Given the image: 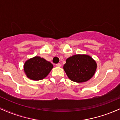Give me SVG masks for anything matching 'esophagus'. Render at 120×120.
Returning <instances> with one entry per match:
<instances>
[{
    "instance_id": "34e87169",
    "label": "esophagus",
    "mask_w": 120,
    "mask_h": 120,
    "mask_svg": "<svg viewBox=\"0 0 120 120\" xmlns=\"http://www.w3.org/2000/svg\"><path fill=\"white\" fill-rule=\"evenodd\" d=\"M56 66H57V67H61V64H60V63H58V64H56Z\"/></svg>"
}]
</instances>
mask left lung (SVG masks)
I'll list each match as a JSON object with an SVG mask.
<instances>
[{"instance_id":"obj_1","label":"left lung","mask_w":120,"mask_h":120,"mask_svg":"<svg viewBox=\"0 0 120 120\" xmlns=\"http://www.w3.org/2000/svg\"><path fill=\"white\" fill-rule=\"evenodd\" d=\"M63 68L71 81L82 83L89 81L94 76L97 64L90 56L77 54L67 59Z\"/></svg>"}]
</instances>
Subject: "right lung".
<instances>
[{
	"label": "right lung",
	"mask_w": 120,
	"mask_h": 120,
	"mask_svg": "<svg viewBox=\"0 0 120 120\" xmlns=\"http://www.w3.org/2000/svg\"><path fill=\"white\" fill-rule=\"evenodd\" d=\"M53 68L52 64L39 56L30 58L24 64V72L27 78L34 81L44 79Z\"/></svg>",
	"instance_id": "1"
}]
</instances>
